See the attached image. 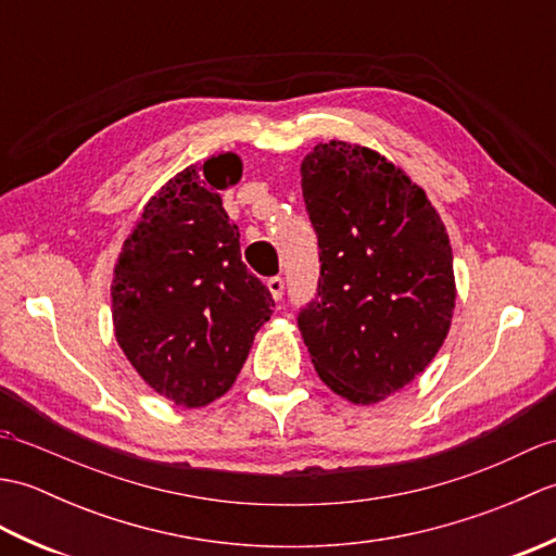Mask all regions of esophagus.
I'll return each mask as SVG.
<instances>
[{"label":"esophagus","mask_w":556,"mask_h":556,"mask_svg":"<svg viewBox=\"0 0 556 556\" xmlns=\"http://www.w3.org/2000/svg\"><path fill=\"white\" fill-rule=\"evenodd\" d=\"M267 289L271 293V299L281 301V296H285V279H281V277H269L267 279Z\"/></svg>","instance_id":"esophagus-1"}]
</instances>
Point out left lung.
Listing matches in <instances>:
<instances>
[{
    "instance_id": "1",
    "label": "left lung",
    "mask_w": 556,
    "mask_h": 556,
    "mask_svg": "<svg viewBox=\"0 0 556 556\" xmlns=\"http://www.w3.org/2000/svg\"><path fill=\"white\" fill-rule=\"evenodd\" d=\"M301 188L320 248L301 337L332 392L375 404L444 344L456 301L448 236L422 188L370 148L315 146Z\"/></svg>"
}]
</instances>
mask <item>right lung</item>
Segmentation results:
<instances>
[{"instance_id":"1","label":"right lung","mask_w":556,"mask_h":556,"mask_svg":"<svg viewBox=\"0 0 556 556\" xmlns=\"http://www.w3.org/2000/svg\"><path fill=\"white\" fill-rule=\"evenodd\" d=\"M239 179L233 152L176 174L146 205L114 267L116 341L157 394L186 408L229 392L275 308L222 207L219 191Z\"/></svg>"}]
</instances>
